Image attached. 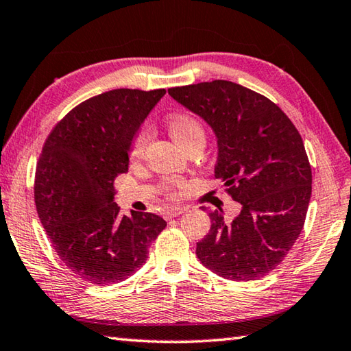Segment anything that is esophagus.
<instances>
[{
	"instance_id": "obj_1",
	"label": "esophagus",
	"mask_w": 351,
	"mask_h": 351,
	"mask_svg": "<svg viewBox=\"0 0 351 351\" xmlns=\"http://www.w3.org/2000/svg\"><path fill=\"white\" fill-rule=\"evenodd\" d=\"M185 211V207H170L166 210V217L167 219H173L176 216L182 215V213Z\"/></svg>"
}]
</instances>
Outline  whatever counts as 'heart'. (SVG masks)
<instances>
[{"label":"heart","mask_w":351,"mask_h":351,"mask_svg":"<svg viewBox=\"0 0 351 351\" xmlns=\"http://www.w3.org/2000/svg\"><path fill=\"white\" fill-rule=\"evenodd\" d=\"M167 128L170 135L173 136L176 143H180L184 147L185 144L193 141L196 138H204V128L195 115L189 112H178L170 115L167 119ZM149 138V132L146 128H141L138 132L134 135L132 141H130L129 146V160L136 161L140 160L144 147H146V143Z\"/></svg>","instance_id":"obj_1"}]
</instances>
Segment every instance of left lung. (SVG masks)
Returning a JSON list of instances; mask_svg holds the SVG:
<instances>
[{"label": "left lung", "instance_id": "1", "mask_svg": "<svg viewBox=\"0 0 351 351\" xmlns=\"http://www.w3.org/2000/svg\"><path fill=\"white\" fill-rule=\"evenodd\" d=\"M169 94L208 123L217 138L215 178L242 205L226 222L210 213L211 228L196 245L217 276L250 281L276 269L297 242L312 195L303 138L276 103L234 82L170 88Z\"/></svg>", "mask_w": 351, "mask_h": 351}]
</instances>
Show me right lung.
Wrapping results in <instances>:
<instances>
[{"instance_id":"add662e5","label":"right lung","mask_w":351,"mask_h":351,"mask_svg":"<svg viewBox=\"0 0 351 351\" xmlns=\"http://www.w3.org/2000/svg\"><path fill=\"white\" fill-rule=\"evenodd\" d=\"M166 89H112L71 109L44 143L34 204L54 251L75 276L120 283L146 263L167 222L152 213L121 216L114 181L126 173L129 146Z\"/></svg>"}]
</instances>
